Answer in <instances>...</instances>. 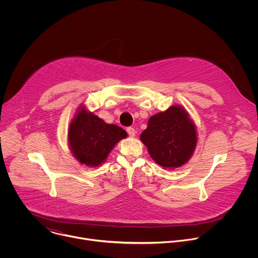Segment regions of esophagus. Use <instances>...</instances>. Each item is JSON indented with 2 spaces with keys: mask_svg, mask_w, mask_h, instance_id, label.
<instances>
[{
  "mask_svg": "<svg viewBox=\"0 0 258 258\" xmlns=\"http://www.w3.org/2000/svg\"><path fill=\"white\" fill-rule=\"evenodd\" d=\"M126 132H127L130 137H135L136 136V130L134 127H127Z\"/></svg>",
  "mask_w": 258,
  "mask_h": 258,
  "instance_id": "34e87169",
  "label": "esophagus"
}]
</instances>
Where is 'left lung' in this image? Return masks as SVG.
Masks as SVG:
<instances>
[{"mask_svg": "<svg viewBox=\"0 0 258 258\" xmlns=\"http://www.w3.org/2000/svg\"><path fill=\"white\" fill-rule=\"evenodd\" d=\"M140 138L152 159L164 168L179 167L188 162L197 144L195 124L178 105L151 116Z\"/></svg>", "mask_w": 258, "mask_h": 258, "instance_id": "1", "label": "left lung"}]
</instances>
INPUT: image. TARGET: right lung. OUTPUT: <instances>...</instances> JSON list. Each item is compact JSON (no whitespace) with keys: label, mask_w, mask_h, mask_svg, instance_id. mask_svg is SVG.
I'll return each instance as SVG.
<instances>
[{"label":"right lung","mask_w":258,"mask_h":258,"mask_svg":"<svg viewBox=\"0 0 258 258\" xmlns=\"http://www.w3.org/2000/svg\"><path fill=\"white\" fill-rule=\"evenodd\" d=\"M126 136L123 128L106 123L85 107L78 110L68 128L70 150L87 166H98L104 162L113 147Z\"/></svg>","instance_id":"1"}]
</instances>
